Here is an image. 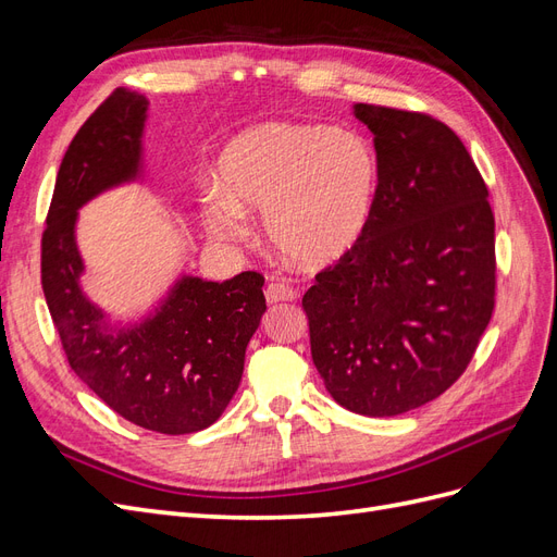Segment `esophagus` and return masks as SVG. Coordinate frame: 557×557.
I'll use <instances>...</instances> for the list:
<instances>
[{"label":"esophagus","mask_w":557,"mask_h":557,"mask_svg":"<svg viewBox=\"0 0 557 557\" xmlns=\"http://www.w3.org/2000/svg\"><path fill=\"white\" fill-rule=\"evenodd\" d=\"M264 297H267V305H278V301H293L297 297V293H295V288H290V285H285V283H269L264 290Z\"/></svg>","instance_id":"34e87169"}]
</instances>
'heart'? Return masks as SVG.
<instances>
[{
	"mask_svg": "<svg viewBox=\"0 0 557 557\" xmlns=\"http://www.w3.org/2000/svg\"><path fill=\"white\" fill-rule=\"evenodd\" d=\"M379 193L381 160L362 134L274 121L225 146L201 215L225 239L244 237L246 215H264V237L281 260L325 269L360 246Z\"/></svg>",
	"mask_w": 557,
	"mask_h": 557,
	"instance_id": "obj_1",
	"label": "heart"
}]
</instances>
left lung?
Wrapping results in <instances>:
<instances>
[{"mask_svg":"<svg viewBox=\"0 0 557 557\" xmlns=\"http://www.w3.org/2000/svg\"><path fill=\"white\" fill-rule=\"evenodd\" d=\"M381 160L360 246L301 297L311 358L344 409L387 418L460 379L495 309V218L465 144L425 113L356 104Z\"/></svg>","mask_w":557,"mask_h":557,"instance_id":"1","label":"left lung"}]
</instances>
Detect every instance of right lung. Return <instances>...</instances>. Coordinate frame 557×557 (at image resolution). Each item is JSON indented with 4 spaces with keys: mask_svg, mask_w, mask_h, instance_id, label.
Instances as JSON below:
<instances>
[{
    "mask_svg": "<svg viewBox=\"0 0 557 557\" xmlns=\"http://www.w3.org/2000/svg\"><path fill=\"white\" fill-rule=\"evenodd\" d=\"M148 99L117 88L76 132L62 158L41 239L46 305L76 376L129 423L162 434L213 425L244 374L267 311L258 272L223 283L181 274L137 323H111L86 297L76 246L78 209L141 181Z\"/></svg>",
    "mask_w": 557,
    "mask_h": 557,
    "instance_id": "1",
    "label": "right lung"
}]
</instances>
